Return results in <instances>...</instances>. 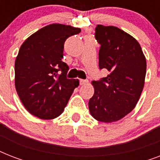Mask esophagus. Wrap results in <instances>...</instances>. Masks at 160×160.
Returning <instances> with one entry per match:
<instances>
[{"instance_id":"esophagus-1","label":"esophagus","mask_w":160,"mask_h":160,"mask_svg":"<svg viewBox=\"0 0 160 160\" xmlns=\"http://www.w3.org/2000/svg\"><path fill=\"white\" fill-rule=\"evenodd\" d=\"M86 83H88V80H82V79H80V84L81 85H85Z\"/></svg>"}]
</instances>
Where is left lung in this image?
Segmentation results:
<instances>
[{
	"instance_id": "obj_1",
	"label": "left lung",
	"mask_w": 160,
	"mask_h": 160,
	"mask_svg": "<svg viewBox=\"0 0 160 160\" xmlns=\"http://www.w3.org/2000/svg\"><path fill=\"white\" fill-rule=\"evenodd\" d=\"M95 37L100 45L99 67L108 75L92 81L95 93L89 109L98 121L111 123L124 118L139 101L146 60L139 42L118 27L97 25Z\"/></svg>"
}]
</instances>
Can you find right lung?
Masks as SVG:
<instances>
[{"mask_svg":"<svg viewBox=\"0 0 160 160\" xmlns=\"http://www.w3.org/2000/svg\"><path fill=\"white\" fill-rule=\"evenodd\" d=\"M80 28L51 24L31 35L21 45L15 62L16 92L27 110L42 119L62 114L79 80L66 77L64 44Z\"/></svg>","mask_w":160,"mask_h":160,"instance_id":"add662e5","label":"right lung"}]
</instances>
